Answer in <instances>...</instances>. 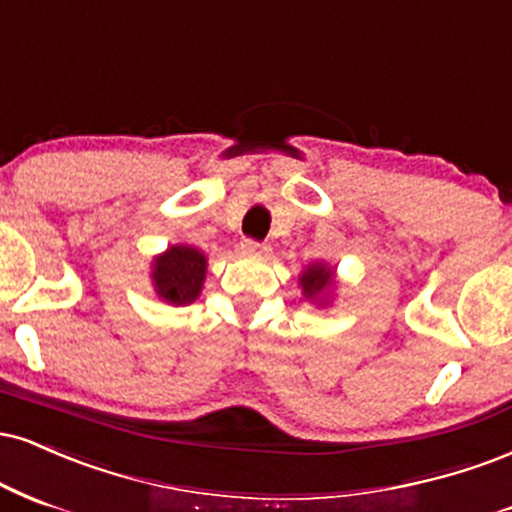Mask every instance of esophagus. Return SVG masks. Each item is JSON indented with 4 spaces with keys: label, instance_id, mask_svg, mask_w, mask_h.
<instances>
[{
    "label": "esophagus",
    "instance_id": "1",
    "mask_svg": "<svg viewBox=\"0 0 512 512\" xmlns=\"http://www.w3.org/2000/svg\"><path fill=\"white\" fill-rule=\"evenodd\" d=\"M242 251L246 256H268L270 246L261 244V242H254V239H246V242L242 244Z\"/></svg>",
    "mask_w": 512,
    "mask_h": 512
}]
</instances>
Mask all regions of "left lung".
Wrapping results in <instances>:
<instances>
[{
    "label": "left lung",
    "instance_id": "1",
    "mask_svg": "<svg viewBox=\"0 0 512 512\" xmlns=\"http://www.w3.org/2000/svg\"><path fill=\"white\" fill-rule=\"evenodd\" d=\"M299 285H302V294L306 299L326 306L330 290L335 287L333 268H328L326 263H321V261L311 263V266H306L304 273L299 275Z\"/></svg>",
    "mask_w": 512,
    "mask_h": 512
}]
</instances>
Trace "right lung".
I'll list each match as a JSON object with an SVG mask.
<instances>
[{
    "label": "right lung",
    "instance_id": "add662e5",
    "mask_svg": "<svg viewBox=\"0 0 512 512\" xmlns=\"http://www.w3.org/2000/svg\"><path fill=\"white\" fill-rule=\"evenodd\" d=\"M208 258L196 246L174 244L153 258V287L167 304L184 306L196 302L206 280Z\"/></svg>",
    "mask_w": 512,
    "mask_h": 512
}]
</instances>
